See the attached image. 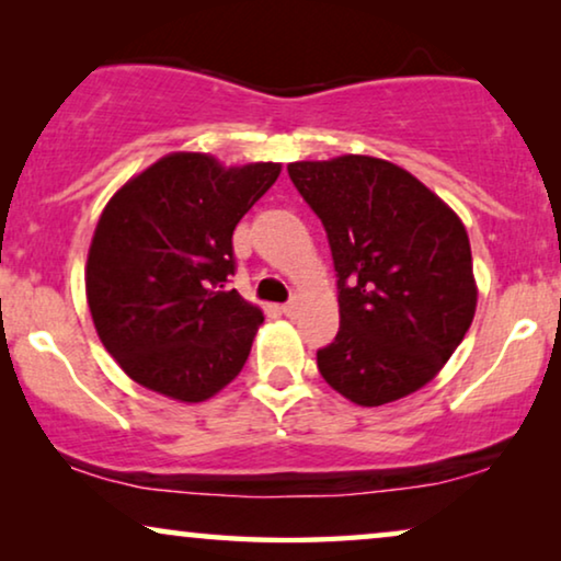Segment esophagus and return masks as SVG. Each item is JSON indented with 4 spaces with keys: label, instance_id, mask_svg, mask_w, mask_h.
Here are the masks:
<instances>
[{
    "label": "esophagus",
    "instance_id": "1",
    "mask_svg": "<svg viewBox=\"0 0 561 561\" xmlns=\"http://www.w3.org/2000/svg\"><path fill=\"white\" fill-rule=\"evenodd\" d=\"M283 313H286L288 319H296L298 317V311H301V304L298 301H288V304H283V309H280Z\"/></svg>",
    "mask_w": 561,
    "mask_h": 561
}]
</instances>
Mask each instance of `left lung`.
<instances>
[{
	"label": "left lung",
	"mask_w": 561,
	"mask_h": 561,
	"mask_svg": "<svg viewBox=\"0 0 561 561\" xmlns=\"http://www.w3.org/2000/svg\"><path fill=\"white\" fill-rule=\"evenodd\" d=\"M288 175L327 229L340 288V332L317 352L321 378L357 405L424 388L478 306L465 225L380 158L301 160Z\"/></svg>",
	"instance_id": "obj_1"
}]
</instances>
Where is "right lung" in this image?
Listing matches in <instances>:
<instances>
[{"mask_svg":"<svg viewBox=\"0 0 561 561\" xmlns=\"http://www.w3.org/2000/svg\"><path fill=\"white\" fill-rule=\"evenodd\" d=\"M278 173V163L225 168L173 152L110 198L87 298L99 340L135 382L198 403L240 375L263 311L227 290L232 232Z\"/></svg>","mask_w":561,"mask_h":561,"instance_id":"add662e5","label":"right lung"}]
</instances>
